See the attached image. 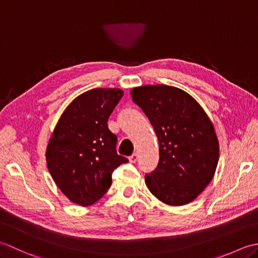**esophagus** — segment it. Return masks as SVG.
Instances as JSON below:
<instances>
[{"mask_svg":"<svg viewBox=\"0 0 258 258\" xmlns=\"http://www.w3.org/2000/svg\"><path fill=\"white\" fill-rule=\"evenodd\" d=\"M138 158H139L138 153H134V154H132V155L128 157V160H130L131 163H135L136 161H138Z\"/></svg>","mask_w":258,"mask_h":258,"instance_id":"obj_1","label":"esophagus"}]
</instances>
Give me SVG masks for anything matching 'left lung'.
Masks as SVG:
<instances>
[{
	"label": "left lung",
	"mask_w": 258,
	"mask_h": 258,
	"mask_svg": "<svg viewBox=\"0 0 258 258\" xmlns=\"http://www.w3.org/2000/svg\"><path fill=\"white\" fill-rule=\"evenodd\" d=\"M131 95L150 119L160 146L156 168L145 175L147 187L165 204H187L210 184L220 158L211 119L177 87L144 85L135 87Z\"/></svg>",
	"instance_id": "8db88e82"
}]
</instances>
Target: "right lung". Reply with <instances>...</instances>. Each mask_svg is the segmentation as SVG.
Instances as JSON below:
<instances>
[{
	"label": "right lung",
	"mask_w": 258,
	"mask_h": 258,
	"mask_svg": "<svg viewBox=\"0 0 258 258\" xmlns=\"http://www.w3.org/2000/svg\"><path fill=\"white\" fill-rule=\"evenodd\" d=\"M119 89H94L78 96L62 114L46 149L52 178L68 199L89 206L106 193L112 173L128 162L116 152L107 120L123 96Z\"/></svg>",
	"instance_id": "1"
}]
</instances>
